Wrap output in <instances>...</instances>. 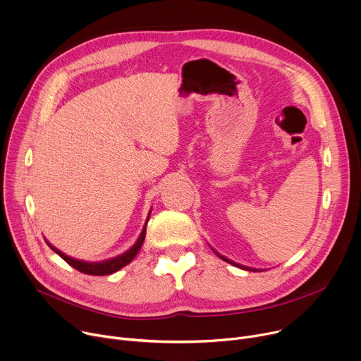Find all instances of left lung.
Returning <instances> with one entry per match:
<instances>
[{"label":"left lung","mask_w":361,"mask_h":361,"mask_svg":"<svg viewBox=\"0 0 361 361\" xmlns=\"http://www.w3.org/2000/svg\"><path fill=\"white\" fill-rule=\"evenodd\" d=\"M218 255H219V257H221V258H222V259H225V261H228V262H231V264H233V266H235V262H232V261H229V259H228V258H225V257H224V255H221V254H218ZM247 270H248V269H247ZM250 270H251V269H250Z\"/></svg>","instance_id":"obj_1"}]
</instances>
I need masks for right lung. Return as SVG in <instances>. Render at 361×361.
I'll use <instances>...</instances> for the list:
<instances>
[{"mask_svg":"<svg viewBox=\"0 0 361 361\" xmlns=\"http://www.w3.org/2000/svg\"><path fill=\"white\" fill-rule=\"evenodd\" d=\"M151 214V213H149ZM149 219V216H148ZM148 224V221H147ZM147 224L145 226H143L137 241L123 254H120L117 257H113V258H109V259H104V261H95V262H91V261H84V259H77V258H72L66 254H63L62 251H59L58 248H55L52 244L47 243V245H49L62 259H65L71 267H74L75 270L84 273V274H90V276H107V274H113L116 271H118L122 267L128 266V264L136 257V254L139 252L143 241H145V235H147Z\"/></svg>","mask_w":361,"mask_h":361,"instance_id":"obj_1","label":"right lung"}]
</instances>
